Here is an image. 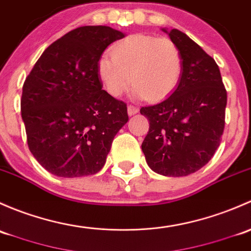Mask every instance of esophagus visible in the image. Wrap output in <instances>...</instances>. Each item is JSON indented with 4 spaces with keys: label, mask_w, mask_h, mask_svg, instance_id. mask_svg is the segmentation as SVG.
<instances>
[{
    "label": "esophagus",
    "mask_w": 251,
    "mask_h": 251,
    "mask_svg": "<svg viewBox=\"0 0 251 251\" xmlns=\"http://www.w3.org/2000/svg\"><path fill=\"white\" fill-rule=\"evenodd\" d=\"M138 111H139V108L136 106H133V105H129L128 106V115L129 116L135 115V113H138Z\"/></svg>",
    "instance_id": "obj_1"
}]
</instances>
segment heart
I'll return each mask as SVG.
<instances>
[{"instance_id": "obj_1", "label": "heart", "mask_w": 251, "mask_h": 251, "mask_svg": "<svg viewBox=\"0 0 251 251\" xmlns=\"http://www.w3.org/2000/svg\"><path fill=\"white\" fill-rule=\"evenodd\" d=\"M110 54L98 61V76L112 98L122 97L133 83L136 98L159 101L181 78V51L170 38L136 33L113 45Z\"/></svg>"}]
</instances>
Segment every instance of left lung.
Wrapping results in <instances>:
<instances>
[{"label":"left lung","instance_id":"obj_1","mask_svg":"<svg viewBox=\"0 0 251 251\" xmlns=\"http://www.w3.org/2000/svg\"><path fill=\"white\" fill-rule=\"evenodd\" d=\"M163 31L181 51L182 75L170 97L140 108L150 122L141 149L153 172L186 176L208 163L220 145L227 92L210 55L181 31Z\"/></svg>","mask_w":251,"mask_h":251}]
</instances>
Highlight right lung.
Masks as SVG:
<instances>
[{"instance_id":"1","label":"right lung","mask_w":251,"mask_h":251,"mask_svg":"<svg viewBox=\"0 0 251 251\" xmlns=\"http://www.w3.org/2000/svg\"><path fill=\"white\" fill-rule=\"evenodd\" d=\"M125 37L110 26H81L51 43L23 86L27 146L51 174L79 177L99 172L113 138L128 122L126 104L102 90L98 61Z\"/></svg>"}]
</instances>
